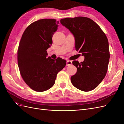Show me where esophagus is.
<instances>
[{"mask_svg":"<svg viewBox=\"0 0 124 124\" xmlns=\"http://www.w3.org/2000/svg\"><path fill=\"white\" fill-rule=\"evenodd\" d=\"M72 62L70 61H67V64L66 65L67 66H71V65H72Z\"/></svg>","mask_w":124,"mask_h":124,"instance_id":"obj_1","label":"esophagus"}]
</instances>
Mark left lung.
I'll return each mask as SVG.
<instances>
[{
    "mask_svg": "<svg viewBox=\"0 0 124 124\" xmlns=\"http://www.w3.org/2000/svg\"><path fill=\"white\" fill-rule=\"evenodd\" d=\"M60 22L72 33L76 50L85 57L80 63L72 62L77 71L71 77V83L81 91H92L107 74L110 59L107 37L99 26L88 17H68Z\"/></svg>",
    "mask_w": 124,
    "mask_h": 124,
    "instance_id": "left-lung-1",
    "label": "left lung"
}]
</instances>
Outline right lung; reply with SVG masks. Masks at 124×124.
Returning a JSON list of instances; mask_svg holds the SVG:
<instances>
[{
    "mask_svg": "<svg viewBox=\"0 0 124 124\" xmlns=\"http://www.w3.org/2000/svg\"><path fill=\"white\" fill-rule=\"evenodd\" d=\"M59 22L46 18L29 25L23 33L17 50L20 73L33 91L42 92L55 84L57 73L66 66V61L47 57V50L52 44V37Z\"/></svg>",
    "mask_w": 124,
    "mask_h": 124,
    "instance_id": "obj_1",
    "label": "right lung"
}]
</instances>
